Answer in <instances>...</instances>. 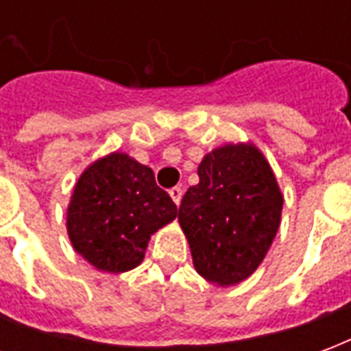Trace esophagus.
<instances>
[{"mask_svg":"<svg viewBox=\"0 0 351 351\" xmlns=\"http://www.w3.org/2000/svg\"><path fill=\"white\" fill-rule=\"evenodd\" d=\"M169 195L175 201V205H180V199H182V190L180 188H173V190L169 191Z\"/></svg>","mask_w":351,"mask_h":351,"instance_id":"1","label":"esophagus"}]
</instances>
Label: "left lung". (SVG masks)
I'll list each match as a JSON object with an SVG mask.
<instances>
[{"label":"left lung","instance_id":"left-lung-1","mask_svg":"<svg viewBox=\"0 0 351 351\" xmlns=\"http://www.w3.org/2000/svg\"><path fill=\"white\" fill-rule=\"evenodd\" d=\"M199 184L184 193L178 221L195 271L221 287L258 269L278 233L284 195L252 143H228L199 163Z\"/></svg>","mask_w":351,"mask_h":351}]
</instances>
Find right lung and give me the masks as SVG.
Listing matches in <instances>:
<instances>
[{
  "label": "right lung",
  "instance_id": "1",
  "mask_svg": "<svg viewBox=\"0 0 351 351\" xmlns=\"http://www.w3.org/2000/svg\"><path fill=\"white\" fill-rule=\"evenodd\" d=\"M176 214L152 169L128 154L112 152L79 176L67 206V235L92 267L118 274L141 265L150 237Z\"/></svg>",
  "mask_w": 351,
  "mask_h": 351
}]
</instances>
